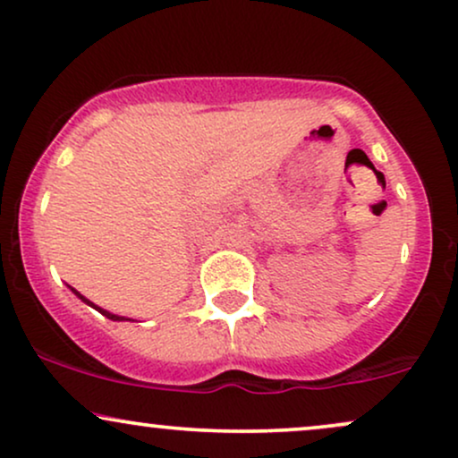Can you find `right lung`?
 <instances>
[{
	"instance_id": "add662e5",
	"label": "right lung",
	"mask_w": 458,
	"mask_h": 458,
	"mask_svg": "<svg viewBox=\"0 0 458 458\" xmlns=\"http://www.w3.org/2000/svg\"><path fill=\"white\" fill-rule=\"evenodd\" d=\"M72 290H74V288H72ZM74 294H76V296H79V299H82V301H85V302H87V305H91V307H96V305H93V302H89V301H87V299H85V296H81V294H79V292H76V290H74ZM96 310H98V311H100V313H102V316H106V318H108V319H125V318H119V316H113V313H108V311H104V310H100V307H96Z\"/></svg>"
}]
</instances>
